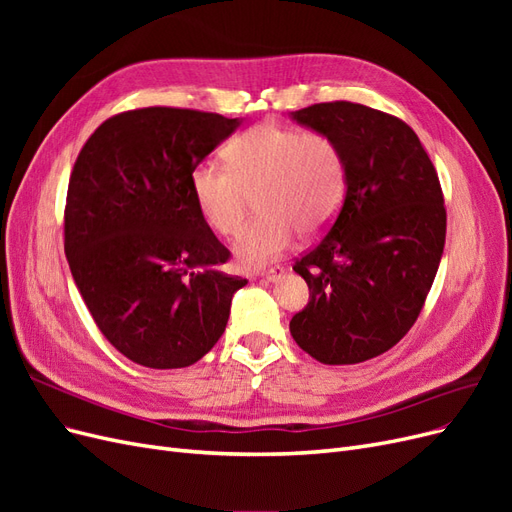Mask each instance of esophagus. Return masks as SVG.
<instances>
[{
    "label": "esophagus",
    "mask_w": 512,
    "mask_h": 512,
    "mask_svg": "<svg viewBox=\"0 0 512 512\" xmlns=\"http://www.w3.org/2000/svg\"><path fill=\"white\" fill-rule=\"evenodd\" d=\"M284 267H271L269 271H262V273H258V277H262V280H267V282H280L282 277H284Z\"/></svg>",
    "instance_id": "34e87169"
}]
</instances>
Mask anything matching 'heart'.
I'll list each match as a JSON object with an SVG mask.
<instances>
[{"label":"heart","mask_w":512,"mask_h":512,"mask_svg":"<svg viewBox=\"0 0 512 512\" xmlns=\"http://www.w3.org/2000/svg\"><path fill=\"white\" fill-rule=\"evenodd\" d=\"M226 160L192 170V196L203 220L224 237L241 230L256 196L260 218L232 245L243 269L265 267L286 252L297 230L320 235L344 205V153L322 132L260 123L230 141Z\"/></svg>","instance_id":"heart-1"}]
</instances>
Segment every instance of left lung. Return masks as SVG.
Here are the masks:
<instances>
[{
	"label": "left lung",
	"mask_w": 512,
	"mask_h": 512,
	"mask_svg": "<svg viewBox=\"0 0 512 512\" xmlns=\"http://www.w3.org/2000/svg\"><path fill=\"white\" fill-rule=\"evenodd\" d=\"M290 119L331 136L348 177L335 222L294 265L309 303L290 333L324 365L363 363L410 331L436 280L446 239L440 179L408 123L376 108L324 102Z\"/></svg>",
	"instance_id": "left-lung-1"
}]
</instances>
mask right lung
Returning a JSON list of instances; mask_svg holds the SVG:
<instances>
[{
	"instance_id": "1",
	"label": "right lung",
	"mask_w": 512,
	"mask_h": 512,
	"mask_svg": "<svg viewBox=\"0 0 512 512\" xmlns=\"http://www.w3.org/2000/svg\"><path fill=\"white\" fill-rule=\"evenodd\" d=\"M241 119L149 106L106 119L74 162L66 258L98 329L151 369L194 365L218 344L235 292L230 252L198 213L192 170Z\"/></svg>"
}]
</instances>
